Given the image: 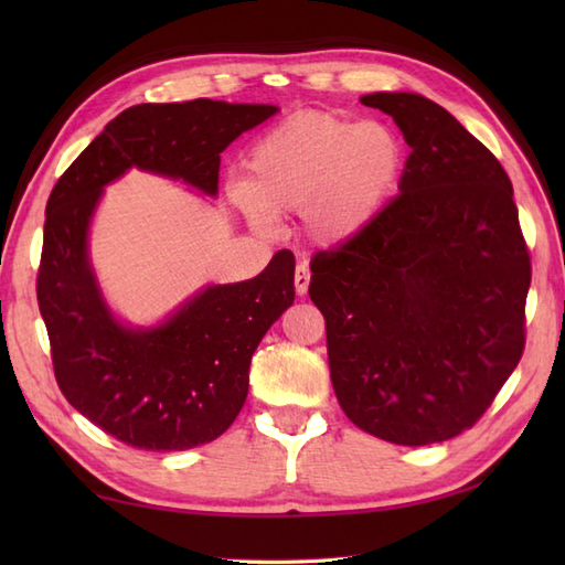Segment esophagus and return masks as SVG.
<instances>
[{
  "instance_id": "34e87169",
  "label": "esophagus",
  "mask_w": 565,
  "mask_h": 565,
  "mask_svg": "<svg viewBox=\"0 0 565 565\" xmlns=\"http://www.w3.org/2000/svg\"><path fill=\"white\" fill-rule=\"evenodd\" d=\"M294 284H296V294L303 296L308 291V284H310V271H308V264L301 262L296 267V276H294Z\"/></svg>"
}]
</instances>
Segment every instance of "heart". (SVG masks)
Wrapping results in <instances>:
<instances>
[{
  "instance_id": "1",
  "label": "heart",
  "mask_w": 565,
  "mask_h": 565,
  "mask_svg": "<svg viewBox=\"0 0 565 565\" xmlns=\"http://www.w3.org/2000/svg\"><path fill=\"white\" fill-rule=\"evenodd\" d=\"M247 191L269 213H306L310 231L342 243L376 218L405 170L398 130L326 111L271 128L247 160ZM262 211L255 213L262 218Z\"/></svg>"
}]
</instances>
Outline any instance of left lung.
Returning a JSON list of instances; mask_svg holds the SVG:
<instances>
[{"mask_svg":"<svg viewBox=\"0 0 565 565\" xmlns=\"http://www.w3.org/2000/svg\"><path fill=\"white\" fill-rule=\"evenodd\" d=\"M362 104L411 146L401 194L316 252L308 294L344 415L425 447L471 429L520 364L530 249L508 172L447 109L407 92Z\"/></svg>","mask_w":565,"mask_h":565,"instance_id":"8db88e82","label":"left lung"}]
</instances>
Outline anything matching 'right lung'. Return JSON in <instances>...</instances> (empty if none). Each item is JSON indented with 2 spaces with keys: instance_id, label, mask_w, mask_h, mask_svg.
Returning <instances> with one entry per match:
<instances>
[{
  "instance_id": "1",
  "label": "right lung",
  "mask_w": 565,
  "mask_h": 565,
  "mask_svg": "<svg viewBox=\"0 0 565 565\" xmlns=\"http://www.w3.org/2000/svg\"><path fill=\"white\" fill-rule=\"evenodd\" d=\"M276 114L269 104H138L106 124L51 191L35 296L67 403L128 447L184 451L233 425L249 362L294 303V255L276 252L249 281L209 286L164 326L126 330L104 306L87 227L104 184L128 167L218 191L221 152Z\"/></svg>"
}]
</instances>
